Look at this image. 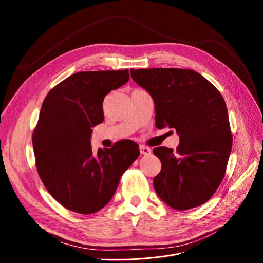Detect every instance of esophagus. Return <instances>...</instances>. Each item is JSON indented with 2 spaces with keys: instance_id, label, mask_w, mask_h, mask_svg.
Segmentation results:
<instances>
[{
  "instance_id": "34e87169",
  "label": "esophagus",
  "mask_w": 263,
  "mask_h": 263,
  "mask_svg": "<svg viewBox=\"0 0 263 263\" xmlns=\"http://www.w3.org/2000/svg\"><path fill=\"white\" fill-rule=\"evenodd\" d=\"M139 151H140L141 155H150L151 154V149L149 147L142 146V145L139 146Z\"/></svg>"
}]
</instances>
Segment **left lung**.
Masks as SVG:
<instances>
[{
	"mask_svg": "<svg viewBox=\"0 0 263 263\" xmlns=\"http://www.w3.org/2000/svg\"><path fill=\"white\" fill-rule=\"evenodd\" d=\"M130 76L154 99L157 128L168 126L180 136L177 151L154 149L161 161L154 179L158 196L178 211L206 203L225 177L233 146L224 98L194 70L132 69Z\"/></svg>",
	"mask_w": 263,
	"mask_h": 263,
	"instance_id": "1",
	"label": "left lung"
}]
</instances>
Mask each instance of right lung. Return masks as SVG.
<instances>
[{
  "label": "right lung",
  "instance_id": "1",
  "mask_svg": "<svg viewBox=\"0 0 263 263\" xmlns=\"http://www.w3.org/2000/svg\"><path fill=\"white\" fill-rule=\"evenodd\" d=\"M128 80L127 69L82 71L45 98L31 138L36 168L47 191L63 208L83 215L99 212L138 158L135 141L119 140L98 153L90 141L92 127L104 121L106 94Z\"/></svg>",
  "mask_w": 263,
  "mask_h": 263
}]
</instances>
